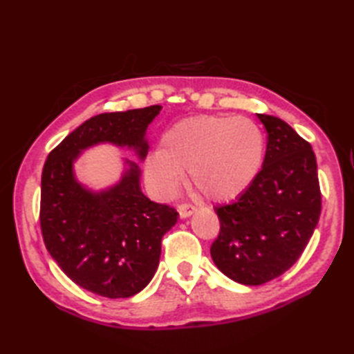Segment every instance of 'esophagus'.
Listing matches in <instances>:
<instances>
[{
  "mask_svg": "<svg viewBox=\"0 0 354 354\" xmlns=\"http://www.w3.org/2000/svg\"><path fill=\"white\" fill-rule=\"evenodd\" d=\"M194 212H196V208H194L190 204H183V205L178 207V213H179V217H181V219H187V217H190Z\"/></svg>",
  "mask_w": 354,
  "mask_h": 354,
  "instance_id": "esophagus-1",
  "label": "esophagus"
}]
</instances>
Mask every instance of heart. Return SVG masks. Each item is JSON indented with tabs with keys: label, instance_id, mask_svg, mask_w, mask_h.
I'll use <instances>...</instances> for the list:
<instances>
[{
	"label": "heart",
	"instance_id": "obj_1",
	"mask_svg": "<svg viewBox=\"0 0 354 354\" xmlns=\"http://www.w3.org/2000/svg\"><path fill=\"white\" fill-rule=\"evenodd\" d=\"M265 155V133L252 120L190 117L162 133L158 152L146 161V179L153 192L169 198L189 171V184L201 196L230 202L255 183Z\"/></svg>",
	"mask_w": 354,
	"mask_h": 354
}]
</instances>
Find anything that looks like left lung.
<instances>
[{
    "label": "left lung",
    "instance_id": "8db88e82",
    "mask_svg": "<svg viewBox=\"0 0 354 354\" xmlns=\"http://www.w3.org/2000/svg\"><path fill=\"white\" fill-rule=\"evenodd\" d=\"M257 115L268 132L263 169L242 196L214 207L221 231L209 250L221 272L246 286L284 274L303 254L321 214L312 146L281 118Z\"/></svg>",
    "mask_w": 354,
    "mask_h": 354
}]
</instances>
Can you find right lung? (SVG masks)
Instances as JSON below:
<instances>
[{"label":"right lung","mask_w":354,"mask_h":354,"mask_svg":"<svg viewBox=\"0 0 354 354\" xmlns=\"http://www.w3.org/2000/svg\"><path fill=\"white\" fill-rule=\"evenodd\" d=\"M162 106L109 112L86 120L51 150L41 179V230L50 255L80 288L106 298H129L152 280L162 236L178 222L169 205L141 192L140 164L123 158L115 184L94 190L74 164L85 150L111 145L147 156V127Z\"/></svg>","instance_id":"right-lung-1"}]
</instances>
